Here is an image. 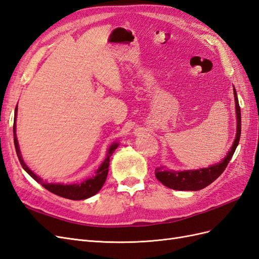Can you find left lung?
Wrapping results in <instances>:
<instances>
[{"label":"left lung","instance_id":"1","mask_svg":"<svg viewBox=\"0 0 259 259\" xmlns=\"http://www.w3.org/2000/svg\"><path fill=\"white\" fill-rule=\"evenodd\" d=\"M234 100H236V111H237V135L234 139L233 145L230 149V151L227 154L226 158L221 161V163L211 165L208 168H202L197 170H184V171H174L167 170L164 167L155 168L154 173L156 179L161 182L164 186H166L170 189L174 190H191L197 191L203 188L207 187L211 183L222 175L223 171L228 165L229 161L231 160L232 155L236 151V148L239 145L240 136H241V110L239 106V101L237 97V92L233 89Z\"/></svg>","mask_w":259,"mask_h":259}]
</instances>
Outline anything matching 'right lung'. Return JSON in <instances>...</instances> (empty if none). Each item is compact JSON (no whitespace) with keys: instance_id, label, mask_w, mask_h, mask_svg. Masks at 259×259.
<instances>
[{"instance_id":"add662e5","label":"right lung","mask_w":259,"mask_h":259,"mask_svg":"<svg viewBox=\"0 0 259 259\" xmlns=\"http://www.w3.org/2000/svg\"><path fill=\"white\" fill-rule=\"evenodd\" d=\"M16 114H17V108L15 110V123H14V144H15V149H16V153L18 156V160L21 164L22 168L25 169L27 173L32 177L35 182H37L38 184H41L45 189H48L49 191H51L54 194H57L59 197L66 198V199H70V200H84L88 199L92 195L96 194L101 188H103L106 178L108 175V170H109V162H110V156L112 155L113 151L117 148V144H113L112 146H110L108 150V155L107 159L104 161V163L101 164L100 167L97 169L96 171V176L90 178L85 182H82L81 184H75V185H61V184H48L44 183L43 180L37 177L32 170H30V168L26 165V163L23 162L21 154H20V150H19V146H18V142H17V137H16Z\"/></svg>"}]
</instances>
